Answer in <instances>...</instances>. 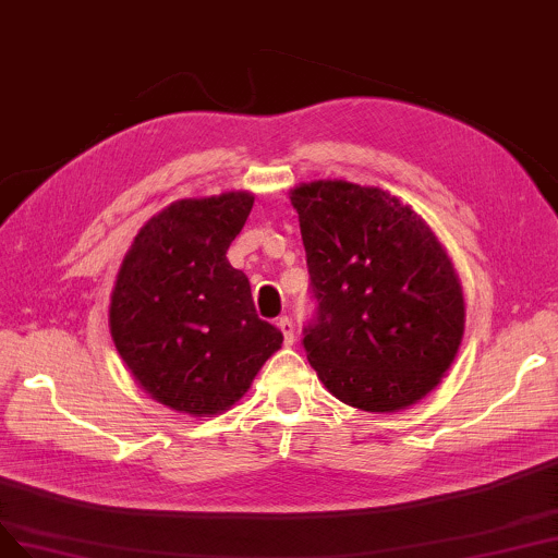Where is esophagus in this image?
Segmentation results:
<instances>
[{"label": "esophagus", "instance_id": "obj_1", "mask_svg": "<svg viewBox=\"0 0 558 558\" xmlns=\"http://www.w3.org/2000/svg\"><path fill=\"white\" fill-rule=\"evenodd\" d=\"M278 328L282 331V338H284V344H292L294 338H296V328H294V322L290 317H280L278 319Z\"/></svg>", "mask_w": 558, "mask_h": 558}]
</instances>
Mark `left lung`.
Here are the masks:
<instances>
[{"label": "left lung", "instance_id": "obj_1", "mask_svg": "<svg viewBox=\"0 0 558 558\" xmlns=\"http://www.w3.org/2000/svg\"><path fill=\"white\" fill-rule=\"evenodd\" d=\"M317 317L303 347L340 402L393 414L437 388L464 336V294L444 243L377 185L319 179L290 191Z\"/></svg>", "mask_w": 558, "mask_h": 558}]
</instances>
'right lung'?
<instances>
[{
    "instance_id": "right-lung-1",
    "label": "right lung",
    "mask_w": 558,
    "mask_h": 558,
    "mask_svg": "<svg viewBox=\"0 0 558 558\" xmlns=\"http://www.w3.org/2000/svg\"><path fill=\"white\" fill-rule=\"evenodd\" d=\"M253 202L247 191L177 199L147 220L119 266L110 296L117 352L179 414H222L282 344L257 317L251 282L227 262Z\"/></svg>"
}]
</instances>
